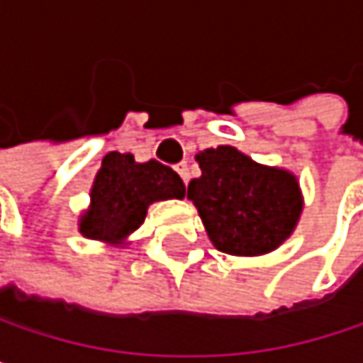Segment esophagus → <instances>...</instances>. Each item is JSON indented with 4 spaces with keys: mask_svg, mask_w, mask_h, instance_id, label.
<instances>
[{
    "mask_svg": "<svg viewBox=\"0 0 363 363\" xmlns=\"http://www.w3.org/2000/svg\"><path fill=\"white\" fill-rule=\"evenodd\" d=\"M177 172L181 174L182 182L186 184V182H189V177H191V174H189V164H186V162H181V164L177 166Z\"/></svg>",
    "mask_w": 363,
    "mask_h": 363,
    "instance_id": "1",
    "label": "esophagus"
}]
</instances>
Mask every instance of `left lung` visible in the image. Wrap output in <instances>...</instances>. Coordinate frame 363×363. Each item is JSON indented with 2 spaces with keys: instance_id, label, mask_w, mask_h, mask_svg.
Returning <instances> with one entry per match:
<instances>
[{
  "instance_id": "obj_1",
  "label": "left lung",
  "mask_w": 363,
  "mask_h": 363,
  "mask_svg": "<svg viewBox=\"0 0 363 363\" xmlns=\"http://www.w3.org/2000/svg\"><path fill=\"white\" fill-rule=\"evenodd\" d=\"M195 162L201 177L189 182L186 199L216 250L262 256L294 233L305 201L290 170L258 164L231 145L203 149Z\"/></svg>"
}]
</instances>
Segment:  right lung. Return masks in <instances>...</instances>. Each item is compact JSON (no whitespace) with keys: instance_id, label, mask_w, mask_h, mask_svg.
I'll list each match as a JSON object with an SVG mask.
<instances>
[{"instance_id":"1","label":"right lung","mask_w":363,"mask_h":363,"mask_svg":"<svg viewBox=\"0 0 363 363\" xmlns=\"http://www.w3.org/2000/svg\"><path fill=\"white\" fill-rule=\"evenodd\" d=\"M182 197L184 182L172 168L157 160L138 164L132 153L111 151L94 177L90 206L79 214L77 229L88 240L125 248L151 203Z\"/></svg>"}]
</instances>
